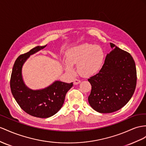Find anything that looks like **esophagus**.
Segmentation results:
<instances>
[{"label":"esophagus","instance_id":"esophagus-1","mask_svg":"<svg viewBox=\"0 0 146 146\" xmlns=\"http://www.w3.org/2000/svg\"><path fill=\"white\" fill-rule=\"evenodd\" d=\"M81 83V80H78V79H75V80H74V84H80Z\"/></svg>","mask_w":146,"mask_h":146}]
</instances>
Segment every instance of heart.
<instances>
[{
	"instance_id": "1",
	"label": "heart",
	"mask_w": 146,
	"mask_h": 146,
	"mask_svg": "<svg viewBox=\"0 0 146 146\" xmlns=\"http://www.w3.org/2000/svg\"><path fill=\"white\" fill-rule=\"evenodd\" d=\"M66 60L63 62L65 70L74 74L73 65H78V70L84 76H91L101 70L105 59V52L98 45L84 43L73 47L66 51Z\"/></svg>"
}]
</instances>
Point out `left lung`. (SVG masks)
I'll list each match as a JSON object with an SVG mask.
<instances>
[{"label":"left lung","mask_w":146,"mask_h":146,"mask_svg":"<svg viewBox=\"0 0 146 146\" xmlns=\"http://www.w3.org/2000/svg\"><path fill=\"white\" fill-rule=\"evenodd\" d=\"M101 70L88 79L92 86L89 105L96 111L108 113L119 110L129 102L136 89L135 62L129 53L110 43Z\"/></svg>","instance_id":"obj_1"}]
</instances>
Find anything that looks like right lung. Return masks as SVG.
Masks as SVG:
<instances>
[{"label": "right lung", "instance_id": "1", "mask_svg": "<svg viewBox=\"0 0 146 146\" xmlns=\"http://www.w3.org/2000/svg\"><path fill=\"white\" fill-rule=\"evenodd\" d=\"M46 46H37L20 55L15 62L10 78L11 91L18 105L29 115L42 118L57 113L64 103L66 92L73 85V83L55 81L48 87L38 90H33L26 86L22 77L23 64L30 55Z\"/></svg>", "mask_w": 146, "mask_h": 146}]
</instances>
